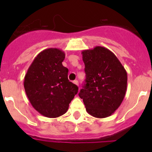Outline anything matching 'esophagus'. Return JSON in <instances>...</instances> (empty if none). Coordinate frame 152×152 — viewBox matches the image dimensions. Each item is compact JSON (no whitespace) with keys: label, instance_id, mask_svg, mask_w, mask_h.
Segmentation results:
<instances>
[{"label":"esophagus","instance_id":"obj_1","mask_svg":"<svg viewBox=\"0 0 152 152\" xmlns=\"http://www.w3.org/2000/svg\"><path fill=\"white\" fill-rule=\"evenodd\" d=\"M73 83H74L75 85H79V82H78L77 80H74V81H73Z\"/></svg>","mask_w":152,"mask_h":152}]
</instances>
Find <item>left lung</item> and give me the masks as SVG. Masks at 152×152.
Returning a JSON list of instances; mask_svg holds the SVG:
<instances>
[{"label": "left lung", "instance_id": "8db88e82", "mask_svg": "<svg viewBox=\"0 0 152 152\" xmlns=\"http://www.w3.org/2000/svg\"><path fill=\"white\" fill-rule=\"evenodd\" d=\"M82 53L86 79L79 97L90 115L99 118L109 117L124 99L126 71L115 55L104 47L96 46Z\"/></svg>", "mask_w": 152, "mask_h": 152}]
</instances>
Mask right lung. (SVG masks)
Masks as SVG:
<instances>
[{
	"mask_svg": "<svg viewBox=\"0 0 152 152\" xmlns=\"http://www.w3.org/2000/svg\"><path fill=\"white\" fill-rule=\"evenodd\" d=\"M65 53L48 48L34 58L24 78V88L32 107L47 118H57L67 111L78 87L67 79L62 65Z\"/></svg>",
	"mask_w": 152,
	"mask_h": 152,
	"instance_id": "1",
	"label": "right lung"
}]
</instances>
